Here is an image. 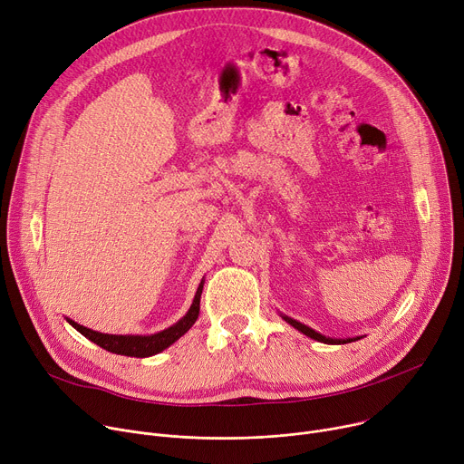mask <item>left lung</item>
Wrapping results in <instances>:
<instances>
[{
  "mask_svg": "<svg viewBox=\"0 0 464 464\" xmlns=\"http://www.w3.org/2000/svg\"><path fill=\"white\" fill-rule=\"evenodd\" d=\"M284 319H286V322H288L292 327H295L297 331H301L303 334H306V336H310V338H314V340H317V342H324V343H347V342H354L353 338H351V340H333V338H327V336H324V334H319V333L312 331L310 327H306V325L295 322V319H292V317H288V315H284Z\"/></svg>",
  "mask_w": 464,
  "mask_h": 464,
  "instance_id": "8db88e82",
  "label": "left lung"
}]
</instances>
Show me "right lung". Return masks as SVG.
<instances>
[{"mask_svg": "<svg viewBox=\"0 0 464 464\" xmlns=\"http://www.w3.org/2000/svg\"><path fill=\"white\" fill-rule=\"evenodd\" d=\"M202 286L204 282H200V286L195 294L193 304L189 308V312L178 322L176 325L152 334V336H122V334H102L96 331H91L83 325H78L72 319H66V322L72 325L76 331H80L85 338H89L91 342H94L96 345L103 347L105 351H111L117 354H124V356H137V359H142V356H150L156 353H161L163 349H167L170 343H174L178 338L184 336L193 324L197 322L198 317V310H200V294H202Z\"/></svg>", "mask_w": 464, "mask_h": 464, "instance_id": "right-lung-1", "label": "right lung"}]
</instances>
